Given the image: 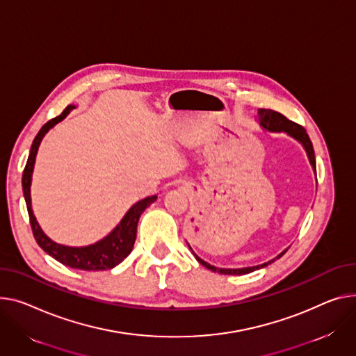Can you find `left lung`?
<instances>
[{"label":"left lung","instance_id":"1","mask_svg":"<svg viewBox=\"0 0 356 356\" xmlns=\"http://www.w3.org/2000/svg\"><path fill=\"white\" fill-rule=\"evenodd\" d=\"M257 114H259L260 126H262L264 129H266V130H269V131H285V133H288L291 137L296 138V140L299 141V143H302V146H303L305 150H306L307 157H309V161H311V164H312L314 170L316 172V161H315V152H314L312 141H311L309 136L306 134V130H305L302 126H299V124H296V123L288 120V118H286L285 115H283V114H280V113H277V111H273V110H269V108H260V110L257 111ZM188 248H191V246H188ZM191 250H192V248H191ZM192 252H193V250H192ZM285 252H286V250H285ZM285 252H282L277 257L269 260V262H266V264H264V265H257V266H252V268H241V269H222V268H215V266L209 265L207 262H204V260H202L195 252H193V254H195V257L197 259L199 264H202L204 268L210 269L211 272H218V273H220V275H246V273H250V272H253V270H256V269H260V268H265V266L270 265L272 262H275V260L279 259Z\"/></svg>","mask_w":356,"mask_h":356}]
</instances>
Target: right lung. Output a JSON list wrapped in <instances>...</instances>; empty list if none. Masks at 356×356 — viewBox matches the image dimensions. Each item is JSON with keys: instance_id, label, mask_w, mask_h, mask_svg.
<instances>
[{"instance_id": "obj_1", "label": "right lung", "mask_w": 356, "mask_h": 356, "mask_svg": "<svg viewBox=\"0 0 356 356\" xmlns=\"http://www.w3.org/2000/svg\"><path fill=\"white\" fill-rule=\"evenodd\" d=\"M76 108L74 106H67L64 111L51 118L50 122H47L38 134L35 136L33 146L30 150V156L26 164V169H24L22 173V192H24V199H26L27 203V210H29V216H30V225L33 229V234L38 243V246L50 256H53L56 260H58L60 264L70 266L73 269H80V270H106L117 266L118 264H122L123 260L130 254L133 250V245L136 241V234H137V223L140 219V215L145 211L146 207H149L156 199L157 195L149 196L143 200L137 202L133 204L129 211L122 219V222L118 223L111 233H108L106 238L99 241L97 243H92L90 246H83V248H71V246H64L53 242L49 236H47L40 225L35 220V216L31 209V195H30V187H31V176L34 170V163H35V156L38 146L41 143L42 137L45 133L49 131L51 127H54L57 123L67 117V114Z\"/></svg>"}]
</instances>
